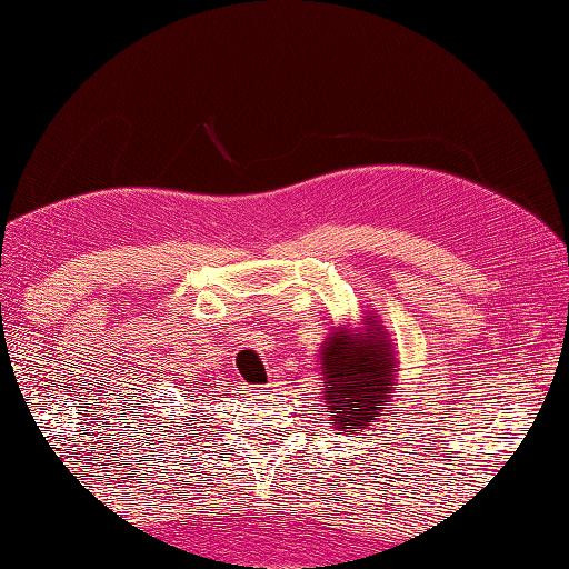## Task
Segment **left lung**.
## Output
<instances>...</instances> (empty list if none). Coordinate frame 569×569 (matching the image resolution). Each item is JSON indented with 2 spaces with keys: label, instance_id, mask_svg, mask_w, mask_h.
I'll return each instance as SVG.
<instances>
[{
  "label": "left lung",
  "instance_id": "8db88e82",
  "mask_svg": "<svg viewBox=\"0 0 569 569\" xmlns=\"http://www.w3.org/2000/svg\"><path fill=\"white\" fill-rule=\"evenodd\" d=\"M377 316H365L362 330L336 328L322 342L320 375L328 425L340 433L372 427L392 397L397 358L387 332L377 328Z\"/></svg>",
  "mask_w": 569,
  "mask_h": 569
}]
</instances>
